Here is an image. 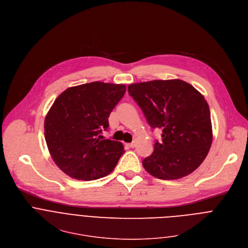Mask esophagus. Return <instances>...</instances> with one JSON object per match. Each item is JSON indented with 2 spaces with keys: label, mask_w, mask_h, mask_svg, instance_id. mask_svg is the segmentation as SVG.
Returning <instances> with one entry per match:
<instances>
[{
  "label": "esophagus",
  "mask_w": 248,
  "mask_h": 248,
  "mask_svg": "<svg viewBox=\"0 0 248 248\" xmlns=\"http://www.w3.org/2000/svg\"><path fill=\"white\" fill-rule=\"evenodd\" d=\"M127 146L129 147V148H134L135 147V143L134 142H131V143H128L127 144Z\"/></svg>",
  "instance_id": "esophagus-1"
}]
</instances>
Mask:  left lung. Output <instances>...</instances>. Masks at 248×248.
<instances>
[{
  "mask_svg": "<svg viewBox=\"0 0 248 248\" xmlns=\"http://www.w3.org/2000/svg\"><path fill=\"white\" fill-rule=\"evenodd\" d=\"M150 127L161 129L153 153L142 160L153 176L179 179L196 169L212 142L210 111L204 97L181 79L151 80L127 87Z\"/></svg>",
  "mask_w": 248,
  "mask_h": 248,
  "instance_id": "left-lung-1",
  "label": "left lung"
}]
</instances>
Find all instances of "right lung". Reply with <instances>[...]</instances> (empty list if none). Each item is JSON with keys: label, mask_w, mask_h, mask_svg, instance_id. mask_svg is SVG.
Listing matches in <instances>:
<instances>
[{"label": "right lung", "mask_w": 248, "mask_h": 248, "mask_svg": "<svg viewBox=\"0 0 248 248\" xmlns=\"http://www.w3.org/2000/svg\"><path fill=\"white\" fill-rule=\"evenodd\" d=\"M125 90L124 85L93 81L69 88L55 99L45 120V137L64 173L90 181L113 171L124 146L101 133L108 130V118Z\"/></svg>", "instance_id": "right-lung-1"}]
</instances>
